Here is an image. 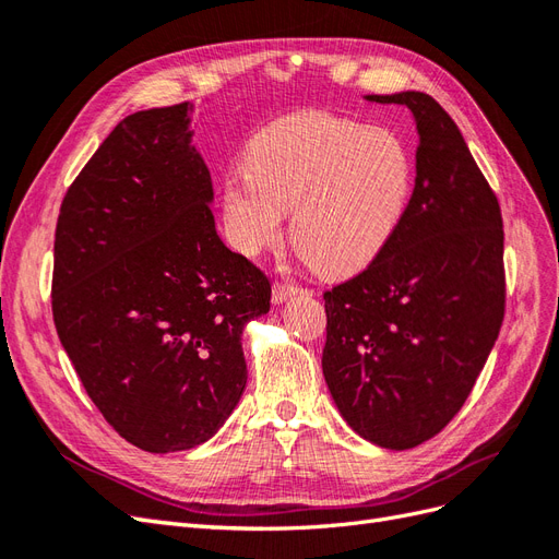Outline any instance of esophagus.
<instances>
[{
	"label": "esophagus",
	"mask_w": 559,
	"mask_h": 559,
	"mask_svg": "<svg viewBox=\"0 0 559 559\" xmlns=\"http://www.w3.org/2000/svg\"><path fill=\"white\" fill-rule=\"evenodd\" d=\"M294 296H298V289L296 286H292V284H275L273 286V302L275 306H282V302H286V300H292Z\"/></svg>",
	"instance_id": "esophagus-1"
}]
</instances>
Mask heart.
I'll list each match as a JSON object with an SVG mask.
<instances>
[{
	"label": "heart",
	"mask_w": 559,
	"mask_h": 559,
	"mask_svg": "<svg viewBox=\"0 0 559 559\" xmlns=\"http://www.w3.org/2000/svg\"><path fill=\"white\" fill-rule=\"evenodd\" d=\"M245 170L222 186L230 247L259 257L294 209V247L329 277L359 273L380 257L415 189V160L396 132L312 109L253 134Z\"/></svg>",
	"instance_id": "1"
}]
</instances>
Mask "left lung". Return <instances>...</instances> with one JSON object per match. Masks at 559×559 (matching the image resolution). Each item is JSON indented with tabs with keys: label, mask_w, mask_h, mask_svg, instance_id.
<instances>
[{
	"label": "left lung",
	"mask_w": 559,
	"mask_h": 559,
	"mask_svg": "<svg viewBox=\"0 0 559 559\" xmlns=\"http://www.w3.org/2000/svg\"><path fill=\"white\" fill-rule=\"evenodd\" d=\"M366 99L411 109L419 138L415 189L380 257L324 294L321 368L354 431L408 450L460 413L497 343L506 302L501 210L460 128L431 95Z\"/></svg>",
	"instance_id": "obj_1"
}]
</instances>
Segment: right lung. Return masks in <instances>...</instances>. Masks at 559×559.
<instances>
[{
    "mask_svg": "<svg viewBox=\"0 0 559 559\" xmlns=\"http://www.w3.org/2000/svg\"><path fill=\"white\" fill-rule=\"evenodd\" d=\"M193 105L126 116L67 191L53 321L109 425L146 452L210 441L247 386L270 282L216 235Z\"/></svg>",
    "mask_w": 559,
    "mask_h": 559,
    "instance_id": "add662e5",
    "label": "right lung"
}]
</instances>
